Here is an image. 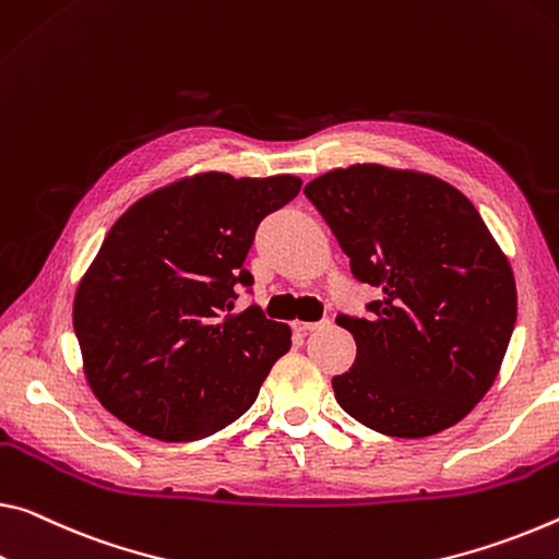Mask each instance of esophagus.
Listing matches in <instances>:
<instances>
[{
    "label": "esophagus",
    "mask_w": 559,
    "mask_h": 559,
    "mask_svg": "<svg viewBox=\"0 0 559 559\" xmlns=\"http://www.w3.org/2000/svg\"><path fill=\"white\" fill-rule=\"evenodd\" d=\"M328 321H316V323H308V321H296L294 328L298 333H311V331H318V328H323Z\"/></svg>",
    "instance_id": "34e87169"
}]
</instances>
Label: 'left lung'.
<instances>
[{
    "label": "left lung",
    "instance_id": "8db88e82",
    "mask_svg": "<svg viewBox=\"0 0 559 559\" xmlns=\"http://www.w3.org/2000/svg\"><path fill=\"white\" fill-rule=\"evenodd\" d=\"M304 193L360 283L383 290L370 318L338 316L356 362L333 378L350 418L393 438L463 420L500 373L518 318L508 255L471 199L430 174L356 164Z\"/></svg>",
    "mask_w": 559,
    "mask_h": 559
}]
</instances>
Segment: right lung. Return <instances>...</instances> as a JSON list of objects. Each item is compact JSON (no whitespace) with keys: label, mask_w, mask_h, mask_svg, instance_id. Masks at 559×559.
<instances>
[{"label":"right lung","mask_w":559,"mask_h":559,"mask_svg":"<svg viewBox=\"0 0 559 559\" xmlns=\"http://www.w3.org/2000/svg\"><path fill=\"white\" fill-rule=\"evenodd\" d=\"M300 191L290 174H197L168 183L111 226L79 281L74 333L99 403L166 442L201 440L253 405L290 328L259 306L234 311L261 221Z\"/></svg>","instance_id":"obj_1"}]
</instances>
